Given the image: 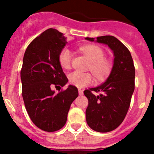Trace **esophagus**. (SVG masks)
<instances>
[{
    "label": "esophagus",
    "instance_id": "1",
    "mask_svg": "<svg viewBox=\"0 0 154 154\" xmlns=\"http://www.w3.org/2000/svg\"><path fill=\"white\" fill-rule=\"evenodd\" d=\"M79 94L80 96H82V95L83 94V90L81 89H79Z\"/></svg>",
    "mask_w": 154,
    "mask_h": 154
}]
</instances>
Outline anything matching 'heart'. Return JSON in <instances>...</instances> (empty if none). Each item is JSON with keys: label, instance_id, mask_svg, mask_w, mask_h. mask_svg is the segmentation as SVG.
<instances>
[{"label": "heart", "instance_id": "obj_1", "mask_svg": "<svg viewBox=\"0 0 154 154\" xmlns=\"http://www.w3.org/2000/svg\"><path fill=\"white\" fill-rule=\"evenodd\" d=\"M82 51L91 61L90 69L98 80H103L109 75L112 70V63L105 58L104 50L96 45H88L82 47ZM72 53L68 48H64L58 55V62L63 69H69L72 65ZM71 84L78 88H83L91 85L93 77L89 72L75 71L68 75Z\"/></svg>", "mask_w": 154, "mask_h": 154}]
</instances>
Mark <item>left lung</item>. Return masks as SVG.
Masks as SVG:
<instances>
[{
    "label": "left lung",
    "instance_id": "1",
    "mask_svg": "<svg viewBox=\"0 0 154 154\" xmlns=\"http://www.w3.org/2000/svg\"><path fill=\"white\" fill-rule=\"evenodd\" d=\"M85 39L106 45L113 52V65L108 78L99 86L84 91L89 100L87 124L95 131L107 133L116 129L127 113L135 88V68L130 51L114 36ZM92 91L100 94L96 96Z\"/></svg>",
    "mask_w": 154,
    "mask_h": 154
}]
</instances>
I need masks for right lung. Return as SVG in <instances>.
Here are the masks:
<instances>
[{
  "label": "right lung",
  "mask_w": 154,
  "mask_h": 154,
  "mask_svg": "<svg viewBox=\"0 0 154 154\" xmlns=\"http://www.w3.org/2000/svg\"><path fill=\"white\" fill-rule=\"evenodd\" d=\"M63 34L49 28L30 43L24 52L21 79L24 106L31 121L46 132L65 126L78 89L69 85L58 94L52 85L64 86L68 79L58 62V55L67 44Z\"/></svg>",
  "instance_id": "add662e5"
}]
</instances>
